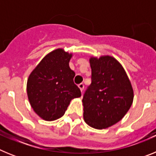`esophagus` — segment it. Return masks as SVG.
Wrapping results in <instances>:
<instances>
[{"label": "esophagus", "mask_w": 156, "mask_h": 156, "mask_svg": "<svg viewBox=\"0 0 156 156\" xmlns=\"http://www.w3.org/2000/svg\"><path fill=\"white\" fill-rule=\"evenodd\" d=\"M78 87H79V88L80 89L81 91L83 90V88H84V85H83V83H80V84L78 85Z\"/></svg>", "instance_id": "obj_1"}]
</instances>
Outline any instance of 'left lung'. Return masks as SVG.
Returning <instances> with one entry per match:
<instances>
[{"mask_svg": "<svg viewBox=\"0 0 156 156\" xmlns=\"http://www.w3.org/2000/svg\"><path fill=\"white\" fill-rule=\"evenodd\" d=\"M91 83L83 97V119L98 129L122 119L133 100V90L124 69L112 56L90 58Z\"/></svg>", "mask_w": 156, "mask_h": 156, "instance_id": "1", "label": "left lung"}]
</instances>
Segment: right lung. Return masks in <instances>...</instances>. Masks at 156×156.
I'll use <instances>...</instances> for the list:
<instances>
[{
    "instance_id": "1",
    "label": "right lung",
    "mask_w": 156,
    "mask_h": 156,
    "mask_svg": "<svg viewBox=\"0 0 156 156\" xmlns=\"http://www.w3.org/2000/svg\"><path fill=\"white\" fill-rule=\"evenodd\" d=\"M73 55L58 48L48 54L27 80V95L32 108L41 118L52 121L62 116L72 99L81 96L74 83V71L69 62Z\"/></svg>"
}]
</instances>
